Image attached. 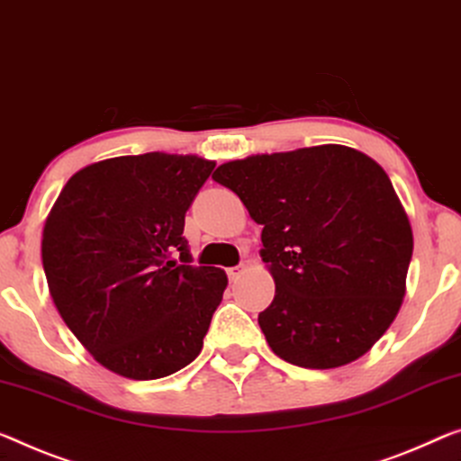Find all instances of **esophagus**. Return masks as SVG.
Instances as JSON below:
<instances>
[{
  "instance_id": "obj_1",
  "label": "esophagus",
  "mask_w": 461,
  "mask_h": 461,
  "mask_svg": "<svg viewBox=\"0 0 461 461\" xmlns=\"http://www.w3.org/2000/svg\"><path fill=\"white\" fill-rule=\"evenodd\" d=\"M226 272H229V278H230V280H237L239 276L245 272V264H239V266H235V267H229V270H226Z\"/></svg>"
}]
</instances>
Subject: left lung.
Masks as SVG:
<instances>
[{
	"mask_svg": "<svg viewBox=\"0 0 461 461\" xmlns=\"http://www.w3.org/2000/svg\"><path fill=\"white\" fill-rule=\"evenodd\" d=\"M212 179L264 226L259 255L276 294L258 321L274 354L336 369L369 352L402 307L414 249L384 168L323 144L224 162Z\"/></svg>",
	"mask_w": 461,
	"mask_h": 461,
	"instance_id": "1",
	"label": "left lung"
}]
</instances>
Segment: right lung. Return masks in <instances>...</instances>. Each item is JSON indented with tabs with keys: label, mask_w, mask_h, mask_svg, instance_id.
I'll list each match as a JSON object with an SVG mask.
<instances>
[{
	"label": "right lung",
	"mask_w": 461,
	"mask_h": 461,
	"mask_svg": "<svg viewBox=\"0 0 461 461\" xmlns=\"http://www.w3.org/2000/svg\"><path fill=\"white\" fill-rule=\"evenodd\" d=\"M214 167L195 154L107 158L69 176L55 200L41 243L49 293L104 369L150 381L202 352L229 278L189 266L183 226Z\"/></svg>",
	"instance_id": "add662e5"
}]
</instances>
